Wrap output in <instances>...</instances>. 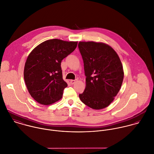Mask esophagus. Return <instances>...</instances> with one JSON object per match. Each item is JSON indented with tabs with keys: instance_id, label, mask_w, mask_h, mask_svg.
Returning <instances> with one entry per match:
<instances>
[{
	"instance_id": "34e87169",
	"label": "esophagus",
	"mask_w": 154,
	"mask_h": 154,
	"mask_svg": "<svg viewBox=\"0 0 154 154\" xmlns=\"http://www.w3.org/2000/svg\"><path fill=\"white\" fill-rule=\"evenodd\" d=\"M76 82V80H70V83L71 85H74Z\"/></svg>"
}]
</instances>
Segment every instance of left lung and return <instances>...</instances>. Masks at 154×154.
Instances as JSON below:
<instances>
[{
	"mask_svg": "<svg viewBox=\"0 0 154 154\" xmlns=\"http://www.w3.org/2000/svg\"><path fill=\"white\" fill-rule=\"evenodd\" d=\"M86 78V88L79 95L88 107L100 110L108 107L119 92L124 79L119 56L109 45L94 41H80Z\"/></svg>",
	"mask_w": 154,
	"mask_h": 154,
	"instance_id": "8db88e82",
	"label": "left lung"
}]
</instances>
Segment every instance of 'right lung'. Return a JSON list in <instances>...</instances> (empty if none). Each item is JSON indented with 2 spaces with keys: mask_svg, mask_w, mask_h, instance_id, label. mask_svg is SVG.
Listing matches in <instances>:
<instances>
[{
  "mask_svg": "<svg viewBox=\"0 0 154 154\" xmlns=\"http://www.w3.org/2000/svg\"><path fill=\"white\" fill-rule=\"evenodd\" d=\"M77 41L47 40L29 54L24 65V79L31 97L48 106L62 97L67 83L63 80L61 62L77 47Z\"/></svg>",
  "mask_w": 154,
  "mask_h": 154,
  "instance_id": "right-lung-1",
  "label": "right lung"
}]
</instances>
